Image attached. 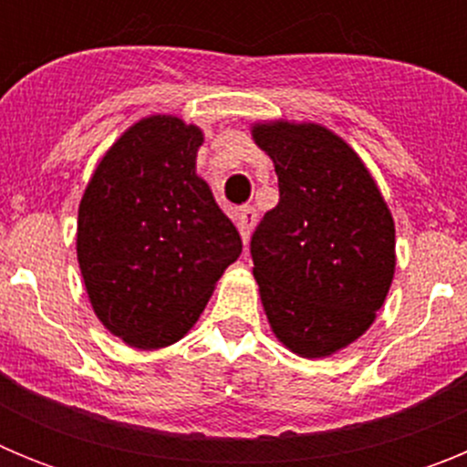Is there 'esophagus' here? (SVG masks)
I'll list each match as a JSON object with an SVG mask.
<instances>
[{
  "mask_svg": "<svg viewBox=\"0 0 467 467\" xmlns=\"http://www.w3.org/2000/svg\"><path fill=\"white\" fill-rule=\"evenodd\" d=\"M238 231H241L243 243L250 241V234H253V226L257 224V210L254 208H243L236 217Z\"/></svg>",
  "mask_w": 467,
  "mask_h": 467,
  "instance_id": "obj_1",
  "label": "esophagus"
}]
</instances>
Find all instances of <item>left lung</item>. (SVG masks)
I'll use <instances>...</instances> for the list:
<instances>
[{
	"label": "left lung",
	"instance_id": "obj_1",
	"mask_svg": "<svg viewBox=\"0 0 467 467\" xmlns=\"http://www.w3.org/2000/svg\"><path fill=\"white\" fill-rule=\"evenodd\" d=\"M280 201L250 241L271 329L292 353L325 358L362 337L395 274V224L374 177L317 123H254Z\"/></svg>",
	"mask_w": 467,
	"mask_h": 467
}]
</instances>
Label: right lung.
Returning <instances> with one entry per match:
<instances>
[{"label": "right lung", "mask_w": 467, "mask_h": 467, "mask_svg": "<svg viewBox=\"0 0 467 467\" xmlns=\"http://www.w3.org/2000/svg\"><path fill=\"white\" fill-rule=\"evenodd\" d=\"M201 128L171 114L130 126L79 203L77 257L90 306L133 348H163L193 327L243 250L196 175Z\"/></svg>", "instance_id": "obj_1"}]
</instances>
